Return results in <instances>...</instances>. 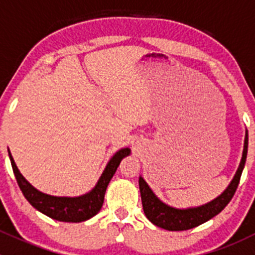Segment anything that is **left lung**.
I'll use <instances>...</instances> for the list:
<instances>
[{
    "mask_svg": "<svg viewBox=\"0 0 255 255\" xmlns=\"http://www.w3.org/2000/svg\"><path fill=\"white\" fill-rule=\"evenodd\" d=\"M247 153H248V132L246 130V138H244V148L243 154H242L241 163L236 171V175L233 176L232 181L228 185L227 189L216 197L212 201L207 204L201 205L197 207L189 208H176L169 205L164 204L160 199L156 197V195L151 191L149 185L146 184L145 180L139 176V190L140 196H142V205L144 213L146 218L150 221L153 225L158 227L164 228L168 231H186L191 228L197 227L202 223L207 222L212 217L221 212L228 202L232 200L236 190H237L239 180H241L242 171L246 164Z\"/></svg>",
    "mask_w": 255,
    "mask_h": 255,
    "instance_id": "left-lung-1",
    "label": "left lung"
}]
</instances>
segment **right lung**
I'll return each instance as SVG.
<instances>
[{
    "instance_id": "1",
    "label": "right lung",
    "mask_w": 255,
    "mask_h": 255,
    "mask_svg": "<svg viewBox=\"0 0 255 255\" xmlns=\"http://www.w3.org/2000/svg\"><path fill=\"white\" fill-rule=\"evenodd\" d=\"M129 154V148H122L116 151V154L110 159L104 173L100 176L99 181L91 191L86 192L81 196L66 197L44 194V192L39 191L34 186H32L24 179V176L19 173L8 150L9 160H11L17 184L27 201L33 207L37 208L39 212L44 213L45 216L53 218V220L61 221V222H82V221L90 220L95 215H97L101 210L102 205H104L105 192H106L107 186H109L112 176L115 175L121 160Z\"/></svg>"
}]
</instances>
